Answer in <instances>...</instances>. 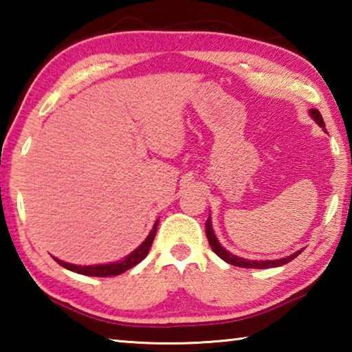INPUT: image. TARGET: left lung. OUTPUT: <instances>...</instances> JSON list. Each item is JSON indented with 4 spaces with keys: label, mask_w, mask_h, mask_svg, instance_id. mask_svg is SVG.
<instances>
[{
    "label": "left lung",
    "mask_w": 352,
    "mask_h": 352,
    "mask_svg": "<svg viewBox=\"0 0 352 352\" xmlns=\"http://www.w3.org/2000/svg\"><path fill=\"white\" fill-rule=\"evenodd\" d=\"M309 115H311V118L314 119V121L317 122L318 126L326 132L324 121H323V118H321L320 111L315 110V109H311V110H309ZM205 226H206V237H208V242H210L212 252L216 253L220 259H223L225 262H228V264L236 265V267H243V269H272V267L284 265V264H287V262H290L292 259H295L296 256L302 252V250H298V252H295L294 254L285 256V258H281V259H273V261H272V259H267V261L243 259V258H239V256L230 253L228 250H225L222 245H220V242H219V239L216 237V234H214V230H212L211 214H210V217H208Z\"/></svg>",
    "instance_id": "obj_1"
}]
</instances>
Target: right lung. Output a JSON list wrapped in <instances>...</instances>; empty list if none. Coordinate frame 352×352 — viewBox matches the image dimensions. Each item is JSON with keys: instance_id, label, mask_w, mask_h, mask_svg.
<instances>
[{"instance_id": "add662e5", "label": "right lung", "mask_w": 352, "mask_h": 352, "mask_svg": "<svg viewBox=\"0 0 352 352\" xmlns=\"http://www.w3.org/2000/svg\"><path fill=\"white\" fill-rule=\"evenodd\" d=\"M160 220V219H158ZM158 220L153 223L152 231L148 233V236L144 239V242L141 243L138 248H135L132 253L127 254L126 258L116 262H110V264H98V265H76V264H69V262H65L54 258L58 264L65 269H68L74 273H80V275H87V276H116L121 275V273L127 272L129 269H132L136 264L146 258L148 250L152 247V242L155 239V234H157V228H158Z\"/></svg>"}]
</instances>
